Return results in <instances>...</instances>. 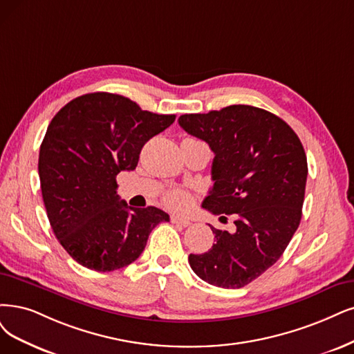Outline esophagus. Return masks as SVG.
<instances>
[{
	"label": "esophagus",
	"mask_w": 354,
	"mask_h": 354,
	"mask_svg": "<svg viewBox=\"0 0 354 354\" xmlns=\"http://www.w3.org/2000/svg\"><path fill=\"white\" fill-rule=\"evenodd\" d=\"M170 221H172V223H175V225L182 226V227H188V226H191V221H189L188 218L179 217V216H172V217H170Z\"/></svg>",
	"instance_id": "1"
}]
</instances>
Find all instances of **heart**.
<instances>
[{"mask_svg": "<svg viewBox=\"0 0 354 354\" xmlns=\"http://www.w3.org/2000/svg\"><path fill=\"white\" fill-rule=\"evenodd\" d=\"M166 203L174 208H184L189 204V197L184 191H172L166 195Z\"/></svg>", "mask_w": 354, "mask_h": 354, "instance_id": "b5f03b06", "label": "heart"}]
</instances>
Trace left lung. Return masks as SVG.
<instances>
[{
  "label": "left lung",
  "mask_w": 354,
  "mask_h": 354,
  "mask_svg": "<svg viewBox=\"0 0 354 354\" xmlns=\"http://www.w3.org/2000/svg\"><path fill=\"white\" fill-rule=\"evenodd\" d=\"M214 153L213 189L203 201L213 214L234 216V232L213 226L216 243L191 254L200 279L241 289L283 255L302 218L308 162L302 142L281 118L250 104H232L178 120Z\"/></svg>",
  "instance_id": "8db88e82"
}]
</instances>
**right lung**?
Here are the masks:
<instances>
[{"label":"right lung","instance_id":"1","mask_svg":"<svg viewBox=\"0 0 354 354\" xmlns=\"http://www.w3.org/2000/svg\"><path fill=\"white\" fill-rule=\"evenodd\" d=\"M175 115L142 111L121 95L96 91L52 118L39 151V178L54 234L78 264L95 271L129 266L169 214L134 208L116 194V175L134 170L144 144Z\"/></svg>","mask_w":354,"mask_h":354}]
</instances>
